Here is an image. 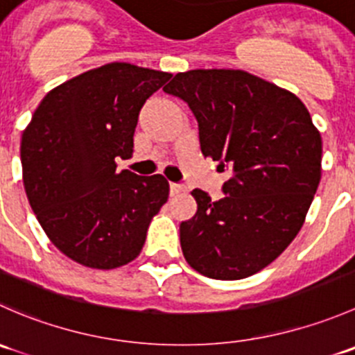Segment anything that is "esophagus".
Returning a JSON list of instances; mask_svg holds the SVG:
<instances>
[{"label": "esophagus", "mask_w": 355, "mask_h": 355, "mask_svg": "<svg viewBox=\"0 0 355 355\" xmlns=\"http://www.w3.org/2000/svg\"><path fill=\"white\" fill-rule=\"evenodd\" d=\"M185 191H187V189H185V185H182V184H170L171 196H178V194H182V192H185Z\"/></svg>", "instance_id": "34e87169"}]
</instances>
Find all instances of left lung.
Returning <instances> with one entry per match:
<instances>
[{"label": "left lung", "instance_id": "obj_1", "mask_svg": "<svg viewBox=\"0 0 355 355\" xmlns=\"http://www.w3.org/2000/svg\"><path fill=\"white\" fill-rule=\"evenodd\" d=\"M199 123L200 151L230 166L223 199L192 191L180 225L187 263L214 280H241L273 263L302 228L321 180L323 142L295 94L244 70H189L163 87Z\"/></svg>", "mask_w": 355, "mask_h": 355}]
</instances>
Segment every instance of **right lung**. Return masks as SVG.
I'll list each match as a JSON object with an SVG mask.
<instances>
[{
  "label": "right lung",
  "mask_w": 355,
  "mask_h": 355,
  "mask_svg": "<svg viewBox=\"0 0 355 355\" xmlns=\"http://www.w3.org/2000/svg\"><path fill=\"white\" fill-rule=\"evenodd\" d=\"M166 71L108 63L49 91L22 134L24 187L42 230L67 257L113 270L141 254L149 223L168 200L163 175L116 171L134 153L146 99Z\"/></svg>",
  "instance_id": "obj_1"
}]
</instances>
